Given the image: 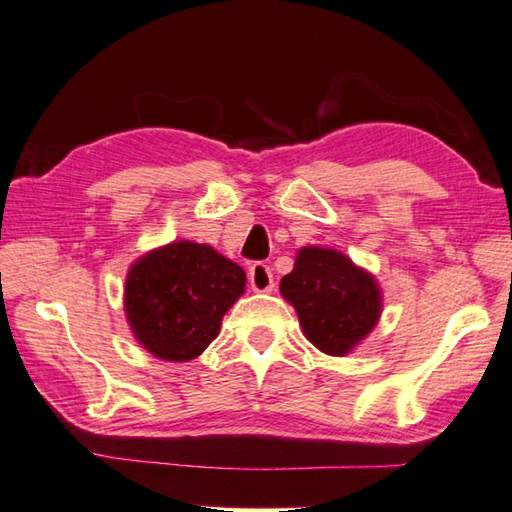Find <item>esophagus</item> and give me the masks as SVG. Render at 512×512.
I'll list each match as a JSON object with an SVG mask.
<instances>
[{
	"label": "esophagus",
	"mask_w": 512,
	"mask_h": 512,
	"mask_svg": "<svg viewBox=\"0 0 512 512\" xmlns=\"http://www.w3.org/2000/svg\"><path fill=\"white\" fill-rule=\"evenodd\" d=\"M249 285H252L254 292H272L274 289V276L272 267L265 263H254L249 267Z\"/></svg>",
	"instance_id": "1"
}]
</instances>
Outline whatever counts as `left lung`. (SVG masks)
<instances>
[{
	"label": "left lung",
	"mask_w": 512,
	"mask_h": 512,
	"mask_svg": "<svg viewBox=\"0 0 512 512\" xmlns=\"http://www.w3.org/2000/svg\"><path fill=\"white\" fill-rule=\"evenodd\" d=\"M305 339L330 356L350 354L374 330L383 294L374 274L330 247H301L281 281Z\"/></svg>",
	"instance_id": "8db88e82"
}]
</instances>
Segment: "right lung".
I'll use <instances>...</instances> for the list:
<instances>
[{
  "label": "right lung",
  "instance_id": "right-lung-1",
  "mask_svg": "<svg viewBox=\"0 0 512 512\" xmlns=\"http://www.w3.org/2000/svg\"><path fill=\"white\" fill-rule=\"evenodd\" d=\"M245 269L214 247L173 240L133 260L124 316L133 339L162 361L196 359L216 339L227 310L245 294Z\"/></svg>",
  "mask_w": 512,
  "mask_h": 512
}]
</instances>
